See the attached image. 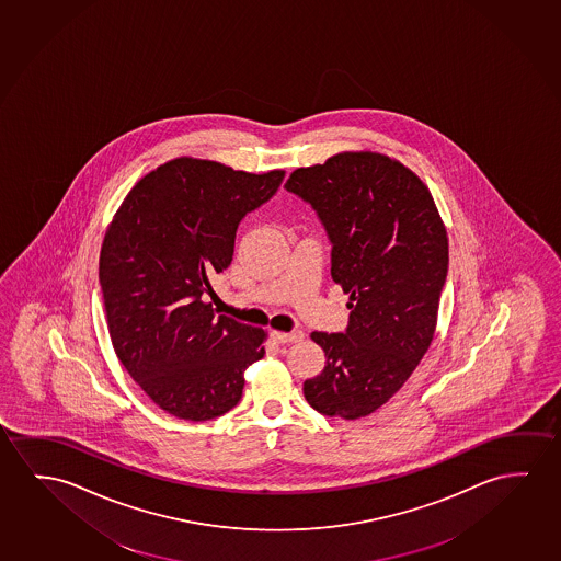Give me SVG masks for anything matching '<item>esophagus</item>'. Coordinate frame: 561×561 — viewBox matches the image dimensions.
<instances>
[{"label": "esophagus", "mask_w": 561, "mask_h": 561, "mask_svg": "<svg viewBox=\"0 0 561 561\" xmlns=\"http://www.w3.org/2000/svg\"><path fill=\"white\" fill-rule=\"evenodd\" d=\"M302 334L301 330H294V332H272V337L276 340L277 344H295V342H301Z\"/></svg>", "instance_id": "34e87169"}]
</instances>
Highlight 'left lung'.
<instances>
[{
  "label": "left lung",
  "mask_w": 561,
  "mask_h": 561,
  "mask_svg": "<svg viewBox=\"0 0 561 561\" xmlns=\"http://www.w3.org/2000/svg\"><path fill=\"white\" fill-rule=\"evenodd\" d=\"M285 188L324 225L332 279L352 311L345 332H312L327 365L302 394L320 414L365 417L404 387L432 345L448 270L445 225L427 186L371 151L297 169Z\"/></svg>",
  "instance_id": "8db88e82"
}]
</instances>
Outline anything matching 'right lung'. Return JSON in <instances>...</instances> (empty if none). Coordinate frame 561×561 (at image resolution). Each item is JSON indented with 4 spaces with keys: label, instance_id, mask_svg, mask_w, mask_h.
I'll use <instances>...</instances> for the list:
<instances>
[{
    "label": "right lung",
    "instance_id": "obj_1",
    "mask_svg": "<svg viewBox=\"0 0 561 561\" xmlns=\"http://www.w3.org/2000/svg\"><path fill=\"white\" fill-rule=\"evenodd\" d=\"M284 176L173 159L129 190L104 234L99 282L114 352L171 415L207 422L229 412L244 369L264 357L266 332L217 314L206 295L233 260L242 217Z\"/></svg>",
    "mask_w": 561,
    "mask_h": 561
}]
</instances>
